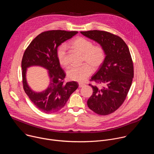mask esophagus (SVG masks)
<instances>
[{"label":"esophagus","instance_id":"obj_1","mask_svg":"<svg viewBox=\"0 0 154 154\" xmlns=\"http://www.w3.org/2000/svg\"><path fill=\"white\" fill-rule=\"evenodd\" d=\"M79 87H80V88H82V87H83V86L85 85V84L80 82V83H79Z\"/></svg>","mask_w":154,"mask_h":154}]
</instances>
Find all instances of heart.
<instances>
[{
    "label": "heart",
    "instance_id": "b5f03b06",
    "mask_svg": "<svg viewBox=\"0 0 154 154\" xmlns=\"http://www.w3.org/2000/svg\"><path fill=\"white\" fill-rule=\"evenodd\" d=\"M70 45L74 49L83 54L82 66H72L67 71L68 77L72 80L83 82L92 73V68L97 69L103 63L106 58L104 48L100 45L94 46L93 42L83 37H77ZM57 56L60 64L64 67L69 65L67 47L65 44H61L57 49Z\"/></svg>",
    "mask_w": 154,
    "mask_h": 154
}]
</instances>
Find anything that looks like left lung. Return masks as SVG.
<instances>
[{"mask_svg": "<svg viewBox=\"0 0 154 154\" xmlns=\"http://www.w3.org/2000/svg\"><path fill=\"white\" fill-rule=\"evenodd\" d=\"M84 36L97 42L106 52V58L90 81L103 85L93 88L88 106L99 115L115 112L124 103L134 75V64L128 48L118 35L105 31L81 32Z\"/></svg>", "mask_w": 154, "mask_h": 154, "instance_id": "8db88e82", "label": "left lung"}]
</instances>
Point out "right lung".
I'll return each instance as SVG.
<instances>
[{
  "instance_id": "1",
  "label": "right lung",
  "mask_w": 154,
  "mask_h": 154,
  "mask_svg": "<svg viewBox=\"0 0 154 154\" xmlns=\"http://www.w3.org/2000/svg\"><path fill=\"white\" fill-rule=\"evenodd\" d=\"M77 33L61 30L43 32L30 42L24 52L21 62L23 88L33 104L44 113L59 111L78 88L79 84L76 82H64L66 74L57 56L58 47ZM31 65H41L49 70L50 83L45 92L35 93L28 86L25 73L26 68Z\"/></svg>"
}]
</instances>
